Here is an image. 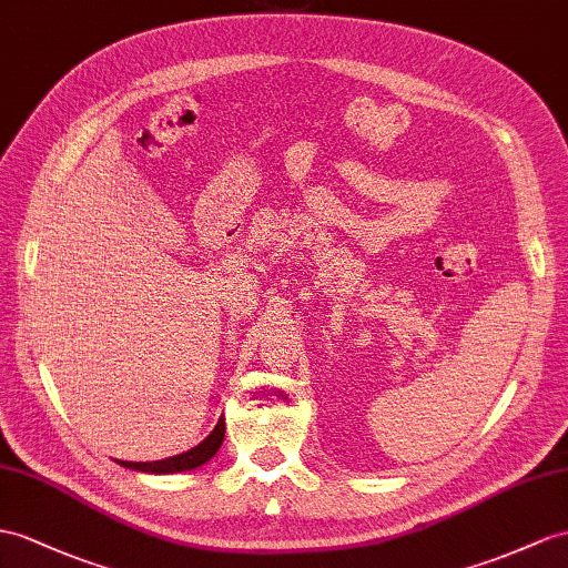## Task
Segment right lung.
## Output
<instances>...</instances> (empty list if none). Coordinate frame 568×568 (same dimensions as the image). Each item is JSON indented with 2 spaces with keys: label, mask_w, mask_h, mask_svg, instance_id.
<instances>
[{
  "label": "right lung",
  "mask_w": 568,
  "mask_h": 568,
  "mask_svg": "<svg viewBox=\"0 0 568 568\" xmlns=\"http://www.w3.org/2000/svg\"><path fill=\"white\" fill-rule=\"evenodd\" d=\"M224 432H226V424H224V417H221L219 424L214 426V432L206 436L200 446L190 448L187 453H180V455H173V458L156 460V463H124V460H118V463L122 467L140 469V473H156V475L185 473V469H195V467L204 465L206 460L214 458L216 450L221 448V440H224Z\"/></svg>",
  "instance_id": "obj_1"
}]
</instances>
